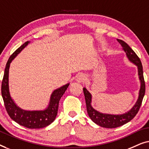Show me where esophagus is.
Listing matches in <instances>:
<instances>
[{"label":"esophagus","mask_w":149,"mask_h":149,"mask_svg":"<svg viewBox=\"0 0 149 149\" xmlns=\"http://www.w3.org/2000/svg\"><path fill=\"white\" fill-rule=\"evenodd\" d=\"M86 78V77L85 75L81 74H79L77 76L76 81H77V82L80 83V82H82V81H85Z\"/></svg>","instance_id":"esophagus-1"}]
</instances>
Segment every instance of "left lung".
<instances>
[{"mask_svg": "<svg viewBox=\"0 0 149 149\" xmlns=\"http://www.w3.org/2000/svg\"><path fill=\"white\" fill-rule=\"evenodd\" d=\"M117 41L120 44L123 48V50L125 51L126 56L130 61L135 64L138 68V75L140 81V88L139 91V95L136 102L133 107L129 111L121 115H111L102 113L95 110L92 107V95L91 94L87 91L86 88H84L83 91L84 94L86 104V109L88 114L93 121L100 126L107 127V128H115L125 124V123L131 121L137 114L138 111L141 106L142 99L145 94V82H144L143 76V69L141 61L135 52L129 47L127 43L121 40L117 39Z\"/></svg>", "mask_w": 149, "mask_h": 149, "instance_id": "8db88e82", "label": "left lung"}]
</instances>
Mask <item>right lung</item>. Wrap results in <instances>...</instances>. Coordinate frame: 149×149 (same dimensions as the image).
Segmentation results:
<instances>
[{
  "label": "right lung",
  "instance_id": "add662e5",
  "mask_svg": "<svg viewBox=\"0 0 149 149\" xmlns=\"http://www.w3.org/2000/svg\"><path fill=\"white\" fill-rule=\"evenodd\" d=\"M30 42L27 41L10 56L6 64L2 81L1 94L7 113L13 120L19 124L30 129H38L47 127L53 123L58 112V103L61 96L68 89L70 83L63 86L53 92L49 106L42 111H26L19 107L11 98L9 86V71L10 64L14 58L26 47Z\"/></svg>",
  "mask_w": 149,
  "mask_h": 149
}]
</instances>
